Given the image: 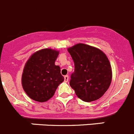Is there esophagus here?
Returning <instances> with one entry per match:
<instances>
[{"mask_svg":"<svg viewBox=\"0 0 134 134\" xmlns=\"http://www.w3.org/2000/svg\"><path fill=\"white\" fill-rule=\"evenodd\" d=\"M68 80H69V77H68V75L64 76V81H65V82H68Z\"/></svg>","mask_w":134,"mask_h":134,"instance_id":"esophagus-1","label":"esophagus"}]
</instances>
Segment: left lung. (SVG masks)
Here are the masks:
<instances>
[{"label": "left lung", "mask_w": 134, "mask_h": 134, "mask_svg": "<svg viewBox=\"0 0 134 134\" xmlns=\"http://www.w3.org/2000/svg\"><path fill=\"white\" fill-rule=\"evenodd\" d=\"M75 65L70 85L85 102L100 99L111 83L112 69L106 54L96 47L78 43L68 49Z\"/></svg>", "instance_id": "left-lung-1"}]
</instances>
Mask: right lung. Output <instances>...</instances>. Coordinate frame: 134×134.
<instances>
[{
  "label": "right lung",
  "mask_w": 134,
  "mask_h": 134,
  "mask_svg": "<svg viewBox=\"0 0 134 134\" xmlns=\"http://www.w3.org/2000/svg\"><path fill=\"white\" fill-rule=\"evenodd\" d=\"M59 52L43 49L35 52L25 63L21 76L22 87L27 95L38 102H45L54 95L64 78L54 62Z\"/></svg>",
  "instance_id": "obj_1"
}]
</instances>
